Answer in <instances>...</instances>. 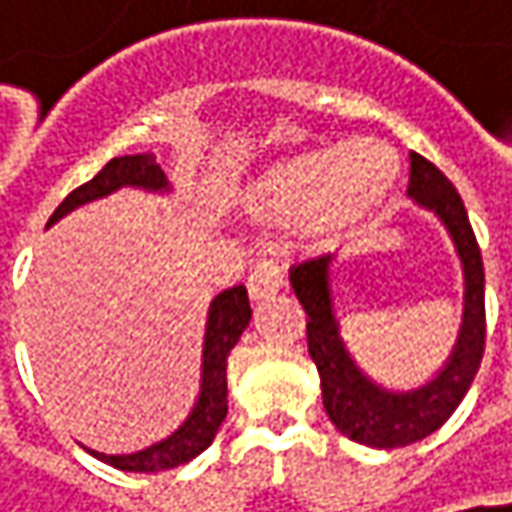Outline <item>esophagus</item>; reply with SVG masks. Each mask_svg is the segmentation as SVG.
Segmentation results:
<instances>
[{"label": "esophagus", "mask_w": 512, "mask_h": 512, "mask_svg": "<svg viewBox=\"0 0 512 512\" xmlns=\"http://www.w3.org/2000/svg\"><path fill=\"white\" fill-rule=\"evenodd\" d=\"M281 286H284V275H281V269H278L272 260L257 263L255 272H252L249 281H246V289H249V298H252V301H266V298H272Z\"/></svg>", "instance_id": "1"}]
</instances>
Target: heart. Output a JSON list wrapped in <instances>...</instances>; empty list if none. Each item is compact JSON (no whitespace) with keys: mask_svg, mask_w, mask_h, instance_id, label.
Here are the masks:
<instances>
[{"mask_svg":"<svg viewBox=\"0 0 512 512\" xmlns=\"http://www.w3.org/2000/svg\"><path fill=\"white\" fill-rule=\"evenodd\" d=\"M343 170L345 186L338 179ZM397 179L394 156L376 141H350L289 162L246 194V208L260 217H304L310 223H339L374 208Z\"/></svg>","mask_w":512,"mask_h":512,"instance_id":"b5f03b06","label":"heart"}]
</instances>
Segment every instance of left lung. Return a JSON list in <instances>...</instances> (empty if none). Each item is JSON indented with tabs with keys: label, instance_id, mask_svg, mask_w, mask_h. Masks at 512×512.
Segmentation results:
<instances>
[{
	"label": "left lung",
	"instance_id": "obj_1",
	"mask_svg": "<svg viewBox=\"0 0 512 512\" xmlns=\"http://www.w3.org/2000/svg\"><path fill=\"white\" fill-rule=\"evenodd\" d=\"M408 162V196L435 211L464 263V324L446 368L435 379L414 391H388L356 368L339 336V318L333 307L330 263L336 255L310 257L289 272V284L307 313V347L321 376L327 417L342 435L374 449H397L437 432L461 406L481 368L487 342L484 263L464 202L455 185L429 159L411 153Z\"/></svg>",
	"mask_w": 512,
	"mask_h": 512
}]
</instances>
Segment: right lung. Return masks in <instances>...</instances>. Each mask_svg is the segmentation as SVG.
I'll use <instances>...</instances> for the list:
<instances>
[{"label":"right lung","instance_id":"1","mask_svg":"<svg viewBox=\"0 0 512 512\" xmlns=\"http://www.w3.org/2000/svg\"><path fill=\"white\" fill-rule=\"evenodd\" d=\"M127 185L147 188V191H167L165 170L156 165L153 153L118 156V159L106 162L86 185L75 188L57 205V211L48 217V226H54L60 217H66L80 205L101 199L118 188H127ZM249 321H252V307H249L246 286H231L226 292H220L208 310L205 345H202V385H199V400L191 408L188 420L170 437L141 449V452H133V455H104V452H92V449H89V455H95L98 461L115 466V469H124V472H159V469L188 464L202 449H208L228 414L226 359L231 347L243 336V330L249 327Z\"/></svg>","mask_w":512,"mask_h":512}]
</instances>
